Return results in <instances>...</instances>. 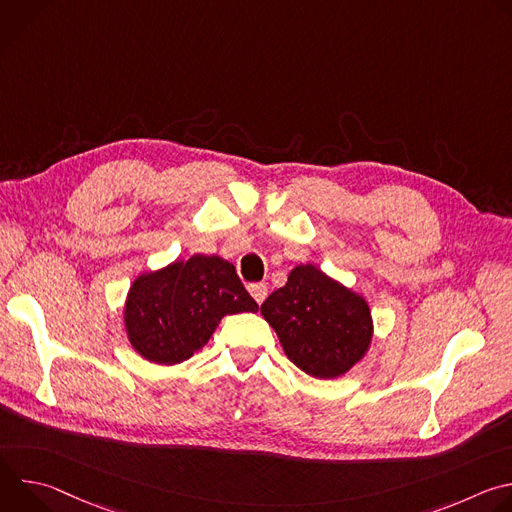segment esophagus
<instances>
[{"label": "esophagus", "mask_w": 512, "mask_h": 512, "mask_svg": "<svg viewBox=\"0 0 512 512\" xmlns=\"http://www.w3.org/2000/svg\"><path fill=\"white\" fill-rule=\"evenodd\" d=\"M249 294L257 304H263L267 298V285L265 283H251L249 285Z\"/></svg>", "instance_id": "esophagus-1"}]
</instances>
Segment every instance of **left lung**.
Returning a JSON list of instances; mask_svg holds the SVG:
<instances>
[{
	"mask_svg": "<svg viewBox=\"0 0 512 512\" xmlns=\"http://www.w3.org/2000/svg\"><path fill=\"white\" fill-rule=\"evenodd\" d=\"M261 314L287 358L316 379L348 373L373 340L369 304L312 263L291 269L287 283L261 304Z\"/></svg>",
	"mask_w": 512,
	"mask_h": 512,
	"instance_id": "1",
	"label": "left lung"
}]
</instances>
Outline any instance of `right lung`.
I'll use <instances>...</instances> for the list:
<instances>
[{"label":"right lung","instance_id":"1","mask_svg":"<svg viewBox=\"0 0 512 512\" xmlns=\"http://www.w3.org/2000/svg\"><path fill=\"white\" fill-rule=\"evenodd\" d=\"M257 310L233 263L218 255H194L137 275L123 322L139 356L178 364L208 342L225 316Z\"/></svg>","mask_w":512,"mask_h":512}]
</instances>
